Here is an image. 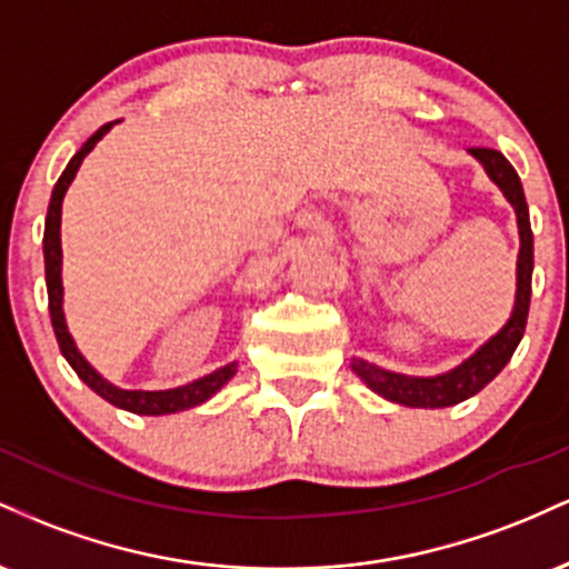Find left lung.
I'll return each mask as SVG.
<instances>
[{"label": "left lung", "instance_id": "left-lung-1", "mask_svg": "<svg viewBox=\"0 0 569 569\" xmlns=\"http://www.w3.org/2000/svg\"><path fill=\"white\" fill-rule=\"evenodd\" d=\"M476 160L485 166L489 179L502 189L508 202L516 208V219H519V234H521V251H519V272H516V305L511 321L500 329L476 356L468 358L466 363L447 371L441 377H407L396 375V371H385L375 363L352 361V371L369 385L375 393L388 398V401L403 403V407H452V403L466 401L479 393L485 385H489L500 375L502 367L511 361L513 350L519 348L521 337H525L527 312H530V293H532V227H530V211H527L525 189H521L519 173L508 162L498 149L476 147L471 149Z\"/></svg>", "mask_w": 569, "mask_h": 569}]
</instances>
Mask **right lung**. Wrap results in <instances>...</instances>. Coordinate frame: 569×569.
Returning a JSON list of instances; mask_svg holds the SVG:
<instances>
[{
	"label": "right lung",
	"instance_id": "obj_1",
	"mask_svg": "<svg viewBox=\"0 0 569 569\" xmlns=\"http://www.w3.org/2000/svg\"><path fill=\"white\" fill-rule=\"evenodd\" d=\"M112 128V122L101 126L90 136L88 141L77 149L74 158L69 160V166L63 168L61 179L56 181L53 187V198H50L48 206V219H44V280H48V307H50V321H53V331L58 339V348H61L63 358L71 363V369L77 371V377L88 385L90 390H96L98 396L107 398L109 403L114 407L133 411V415H171V411H181L189 407H198V403L211 398L217 390L224 385L230 377L234 375V367L238 363H230V367H221L213 375L200 377V380L184 385V388H173V390H120L114 388L112 382L103 380L98 371L90 367L88 361L80 356V350L74 348L71 342L69 331H67V321H63V310H61V299H63V286H61V200L67 194V189L74 179L77 168L84 160V154L96 147V141H101V136Z\"/></svg>",
	"mask_w": 569,
	"mask_h": 569
}]
</instances>
